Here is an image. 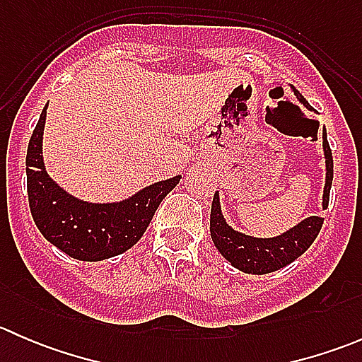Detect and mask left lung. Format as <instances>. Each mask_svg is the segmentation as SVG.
<instances>
[{
	"mask_svg": "<svg viewBox=\"0 0 362 362\" xmlns=\"http://www.w3.org/2000/svg\"><path fill=\"white\" fill-rule=\"evenodd\" d=\"M294 93L299 101L306 105L298 90ZM322 145L324 156H326V185H324L322 206L327 208L331 184H333V154H331V147L327 144L326 129L322 133ZM322 224L324 218L313 215L276 238H252V236L235 231L231 226H228L221 214L218 192H215L214 202H211L210 235L215 247L235 268L243 273H252V275H266V273L276 272L296 261L315 242Z\"/></svg>",
	"mask_w": 362,
	"mask_h": 362,
	"instance_id": "left-lung-1",
	"label": "left lung"
}]
</instances>
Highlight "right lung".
I'll return each instance as SVG.
<instances>
[{
    "instance_id": "1",
    "label": "right lung",
    "mask_w": 362,
    "mask_h": 362,
    "mask_svg": "<svg viewBox=\"0 0 362 362\" xmlns=\"http://www.w3.org/2000/svg\"><path fill=\"white\" fill-rule=\"evenodd\" d=\"M47 107L31 134L25 156L28 198L33 221L52 245L78 261H103L134 245L144 236L156 210L180 177L148 185L120 203L96 204L69 196L47 175L42 136Z\"/></svg>"
}]
</instances>
